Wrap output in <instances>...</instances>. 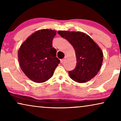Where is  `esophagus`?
Listing matches in <instances>:
<instances>
[{
    "mask_svg": "<svg viewBox=\"0 0 121 121\" xmlns=\"http://www.w3.org/2000/svg\"><path fill=\"white\" fill-rule=\"evenodd\" d=\"M65 58L61 59V60H60V63H63L65 62Z\"/></svg>",
    "mask_w": 121,
    "mask_h": 121,
    "instance_id": "esophagus-1",
    "label": "esophagus"
}]
</instances>
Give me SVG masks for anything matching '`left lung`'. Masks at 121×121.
I'll use <instances>...</instances> for the list:
<instances>
[{
	"label": "left lung",
	"instance_id": "obj_1",
	"mask_svg": "<svg viewBox=\"0 0 121 121\" xmlns=\"http://www.w3.org/2000/svg\"><path fill=\"white\" fill-rule=\"evenodd\" d=\"M58 33L73 45L76 57V65L70 71L71 79L85 83L92 79L100 69L103 53L98 45L90 36L80 31L59 30Z\"/></svg>",
	"mask_w": 121,
	"mask_h": 121
}]
</instances>
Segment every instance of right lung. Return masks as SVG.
I'll return each mask as SVG.
<instances>
[{
  "label": "right lung",
  "instance_id": "1",
  "mask_svg": "<svg viewBox=\"0 0 121 121\" xmlns=\"http://www.w3.org/2000/svg\"><path fill=\"white\" fill-rule=\"evenodd\" d=\"M57 31L41 29L33 33L21 45L18 59L21 69L31 81L42 83L53 74L60 60L52 48V39Z\"/></svg>",
  "mask_w": 121,
  "mask_h": 121
}]
</instances>
